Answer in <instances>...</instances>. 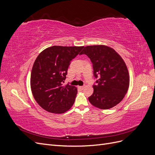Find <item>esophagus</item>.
Wrapping results in <instances>:
<instances>
[{
  "label": "esophagus",
  "instance_id": "34e87169",
  "mask_svg": "<svg viewBox=\"0 0 155 155\" xmlns=\"http://www.w3.org/2000/svg\"><path fill=\"white\" fill-rule=\"evenodd\" d=\"M79 88L81 89V90H83V89H84V88H85V86H80L79 87Z\"/></svg>",
  "mask_w": 155,
  "mask_h": 155
}]
</instances>
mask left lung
<instances>
[{"label": "left lung", "instance_id": "obj_1", "mask_svg": "<svg viewBox=\"0 0 155 155\" xmlns=\"http://www.w3.org/2000/svg\"><path fill=\"white\" fill-rule=\"evenodd\" d=\"M86 54L93 64L94 75L98 77L93 85L91 104L100 109H109L124 99L129 87V74L127 65L120 54L109 46H85L80 53Z\"/></svg>", "mask_w": 155, "mask_h": 155}]
</instances>
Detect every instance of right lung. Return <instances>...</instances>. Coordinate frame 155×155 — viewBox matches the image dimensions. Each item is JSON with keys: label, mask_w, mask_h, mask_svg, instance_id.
Here are the masks:
<instances>
[{"label": "right lung", "mask_w": 155, "mask_h": 155, "mask_svg": "<svg viewBox=\"0 0 155 155\" xmlns=\"http://www.w3.org/2000/svg\"><path fill=\"white\" fill-rule=\"evenodd\" d=\"M83 48L53 46L37 56L31 70L30 87L34 99L45 110L63 114L72 107L77 87L63 86L62 82L66 79L70 61Z\"/></svg>", "instance_id": "obj_1"}]
</instances>
